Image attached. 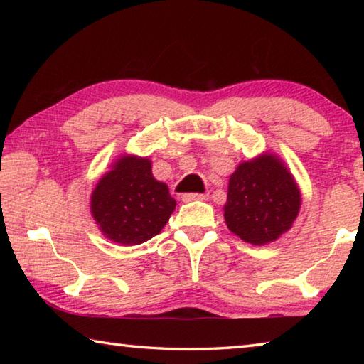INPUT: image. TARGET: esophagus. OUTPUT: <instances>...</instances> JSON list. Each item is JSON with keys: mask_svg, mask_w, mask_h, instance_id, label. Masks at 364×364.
I'll return each instance as SVG.
<instances>
[{"mask_svg": "<svg viewBox=\"0 0 364 364\" xmlns=\"http://www.w3.org/2000/svg\"><path fill=\"white\" fill-rule=\"evenodd\" d=\"M183 202H193V200H207L208 194H197V193H189V194H183Z\"/></svg>", "mask_w": 364, "mask_h": 364, "instance_id": "34e87169", "label": "esophagus"}]
</instances>
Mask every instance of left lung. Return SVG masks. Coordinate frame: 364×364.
I'll return each mask as SVG.
<instances>
[{
  "label": "left lung",
  "mask_w": 364,
  "mask_h": 364,
  "mask_svg": "<svg viewBox=\"0 0 364 364\" xmlns=\"http://www.w3.org/2000/svg\"><path fill=\"white\" fill-rule=\"evenodd\" d=\"M300 205V188L284 160L263 152L239 164L230 176L223 217L244 242L267 245L291 230Z\"/></svg>",
  "instance_id": "obj_1"
}]
</instances>
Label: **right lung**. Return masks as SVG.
<instances>
[{"label":"right lung","mask_w":364,"mask_h":364,"mask_svg":"<svg viewBox=\"0 0 364 364\" xmlns=\"http://www.w3.org/2000/svg\"><path fill=\"white\" fill-rule=\"evenodd\" d=\"M176 200L168 186L152 175L147 157L122 154L110 165L90 197V212L109 241L138 245L167 225Z\"/></svg>","instance_id":"obj_1"}]
</instances>
